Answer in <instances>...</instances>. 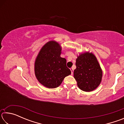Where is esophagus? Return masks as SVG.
I'll list each match as a JSON object with an SVG mask.
<instances>
[{"label":"esophagus","mask_w":124,"mask_h":124,"mask_svg":"<svg viewBox=\"0 0 124 124\" xmlns=\"http://www.w3.org/2000/svg\"><path fill=\"white\" fill-rule=\"evenodd\" d=\"M70 70H71V74H73V71H74V69H73V68H71Z\"/></svg>","instance_id":"esophagus-1"}]
</instances>
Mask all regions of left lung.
Returning <instances> with one entry per match:
<instances>
[{
  "mask_svg": "<svg viewBox=\"0 0 124 124\" xmlns=\"http://www.w3.org/2000/svg\"><path fill=\"white\" fill-rule=\"evenodd\" d=\"M74 77L78 86L84 91L95 90L101 84L102 70L95 56L89 52L80 54L75 63Z\"/></svg>",
  "mask_w": 124,
  "mask_h": 124,
  "instance_id": "1",
  "label": "left lung"
}]
</instances>
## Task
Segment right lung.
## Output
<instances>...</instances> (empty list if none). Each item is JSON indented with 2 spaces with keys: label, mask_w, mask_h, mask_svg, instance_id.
Wrapping results in <instances>:
<instances>
[{
  "label": "right lung",
  "mask_w": 124,
  "mask_h": 124,
  "mask_svg": "<svg viewBox=\"0 0 124 124\" xmlns=\"http://www.w3.org/2000/svg\"><path fill=\"white\" fill-rule=\"evenodd\" d=\"M61 47L50 41L40 50L34 63L35 75L39 82L49 89L57 87L66 77L71 74L67 61L61 57Z\"/></svg>",
  "instance_id": "1"
}]
</instances>
